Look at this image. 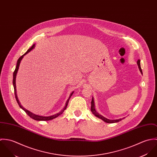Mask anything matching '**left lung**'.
I'll list each match as a JSON object with an SVG mask.
<instances>
[{"label":"left lung","mask_w":157,"mask_h":157,"mask_svg":"<svg viewBox=\"0 0 157 157\" xmlns=\"http://www.w3.org/2000/svg\"><path fill=\"white\" fill-rule=\"evenodd\" d=\"M137 64L138 65V67H139V69L141 72V74H143L142 72V70H141V68L140 67V60H138V62H137ZM90 110H91V112H92L96 117H97L98 118L101 119L102 120H103L106 123H117V122H118L120 121H121V120H123V118H120V119H118V120H109L103 116H101V115H100L98 112H97L95 109V106H94V100H93V98L92 99V101H91V107H90Z\"/></svg>","instance_id":"1"}]
</instances>
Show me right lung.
Returning a JSON list of instances; mask_svg holds the SVG:
<instances>
[{"instance_id": "add662e5", "label": "right lung", "mask_w": 157, "mask_h": 157, "mask_svg": "<svg viewBox=\"0 0 157 157\" xmlns=\"http://www.w3.org/2000/svg\"><path fill=\"white\" fill-rule=\"evenodd\" d=\"M34 46L35 45L34 44V45H33L23 55H22L21 57H19V59H18V60H17V65H16V69H15V70H14V73H13V86H14V94H15V97H16V100H17V103L19 104V106L23 110L25 111V112H26L28 115V116H29L31 118H32L33 119H34V120H37V121H48V120H52V119H54V118H56V117H57L58 116H59L60 115H61L63 111L66 109V108H67V104H68V102H69V99H70V98H71V97L72 95V94H73V93H74V92H72L71 94V95H70V96H69V98L67 99V103H66V106H65V108L60 111V112H59V113H56V114H54V115H51V116H49V117H43V116H40V115H36V114H34V113H32V112H30V111H28L27 109H26L25 108H24L21 105V103H20V102H19V100H18V98H17V94H16V74H17V71H18V69H19V65H20V63H21V60H22V59L23 57V56H25V55H26L27 53H28L30 51H31L34 48Z\"/></svg>"}]
</instances>
